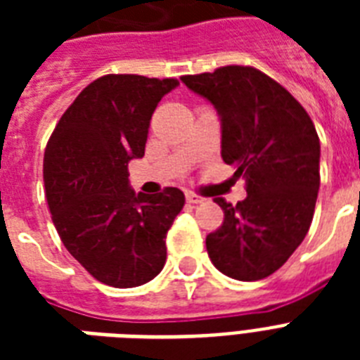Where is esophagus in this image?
Returning <instances> with one entry per match:
<instances>
[{"label": "esophagus", "instance_id": "34e87169", "mask_svg": "<svg viewBox=\"0 0 360 360\" xmlns=\"http://www.w3.org/2000/svg\"><path fill=\"white\" fill-rule=\"evenodd\" d=\"M186 202L192 203V205H196V203L205 202V198L198 196V194H194V192H186Z\"/></svg>", "mask_w": 360, "mask_h": 360}]
</instances>
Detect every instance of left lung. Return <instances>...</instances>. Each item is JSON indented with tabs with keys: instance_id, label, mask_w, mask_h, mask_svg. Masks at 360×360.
<instances>
[{
	"instance_id": "left-lung-1",
	"label": "left lung",
	"mask_w": 360,
	"mask_h": 360,
	"mask_svg": "<svg viewBox=\"0 0 360 360\" xmlns=\"http://www.w3.org/2000/svg\"><path fill=\"white\" fill-rule=\"evenodd\" d=\"M220 115L222 160L246 179V198H217L224 222L205 239L220 273L243 282L278 271L307 237L319 191V138L310 115L278 82L228 65L181 76Z\"/></svg>"
}]
</instances>
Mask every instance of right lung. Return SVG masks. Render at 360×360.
<instances>
[{
    "label": "right lung",
    "mask_w": 360,
    "mask_h": 360,
    "mask_svg": "<svg viewBox=\"0 0 360 360\" xmlns=\"http://www.w3.org/2000/svg\"><path fill=\"white\" fill-rule=\"evenodd\" d=\"M175 78L106 75L91 82L56 124L44 151V188L65 248L114 288L153 280L166 263V233L185 205L168 186L136 194L129 162L146 153L149 121Z\"/></svg>",
    "instance_id": "add662e5"
}]
</instances>
